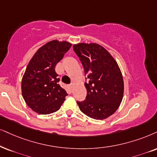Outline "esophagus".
<instances>
[{
    "mask_svg": "<svg viewBox=\"0 0 157 157\" xmlns=\"http://www.w3.org/2000/svg\"><path fill=\"white\" fill-rule=\"evenodd\" d=\"M73 85H74V84H73V83H72V84H70V85H69V88H70V89L73 88Z\"/></svg>",
    "mask_w": 157,
    "mask_h": 157,
    "instance_id": "1",
    "label": "esophagus"
}]
</instances>
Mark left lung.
Here are the masks:
<instances>
[{
    "mask_svg": "<svg viewBox=\"0 0 157 157\" xmlns=\"http://www.w3.org/2000/svg\"><path fill=\"white\" fill-rule=\"evenodd\" d=\"M73 49L84 68L87 96L77 101L81 112L95 120H104L116 112L124 93L122 75L117 61L101 45L78 43ZM87 79V78H85Z\"/></svg>",
    "mask_w": 157,
    "mask_h": 157,
    "instance_id": "1",
    "label": "left lung"
}]
</instances>
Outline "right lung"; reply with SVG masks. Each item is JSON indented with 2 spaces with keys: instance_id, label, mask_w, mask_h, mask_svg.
I'll return each mask as SVG.
<instances>
[{
  "instance_id": "1",
  "label": "right lung",
  "mask_w": 157,
  "mask_h": 157,
  "mask_svg": "<svg viewBox=\"0 0 157 157\" xmlns=\"http://www.w3.org/2000/svg\"><path fill=\"white\" fill-rule=\"evenodd\" d=\"M72 44L52 40L40 48L29 61L21 80L26 104L34 112L48 114L58 111L67 96L59 85L55 67Z\"/></svg>"
}]
</instances>
